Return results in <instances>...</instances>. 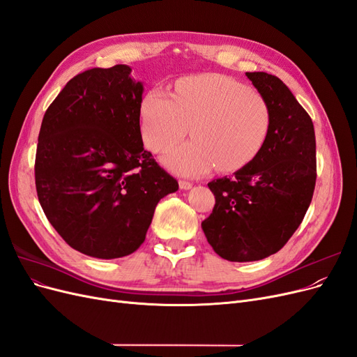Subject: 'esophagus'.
I'll return each instance as SVG.
<instances>
[{
    "label": "esophagus",
    "instance_id": "obj_1",
    "mask_svg": "<svg viewBox=\"0 0 357 357\" xmlns=\"http://www.w3.org/2000/svg\"><path fill=\"white\" fill-rule=\"evenodd\" d=\"M178 185H180V189H183V190H189V189L193 186L192 183L188 181V180H180Z\"/></svg>",
    "mask_w": 357,
    "mask_h": 357
}]
</instances>
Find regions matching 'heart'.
Masks as SVG:
<instances>
[{"instance_id":"obj_1","label":"heart","mask_w":357,"mask_h":357,"mask_svg":"<svg viewBox=\"0 0 357 357\" xmlns=\"http://www.w3.org/2000/svg\"><path fill=\"white\" fill-rule=\"evenodd\" d=\"M271 125L261 93L232 77L215 73L177 82L172 96L149 91L142 102V132L146 146L164 153L189 132L193 139L164 156L168 169L199 177L214 167L232 172L252 162L265 144Z\"/></svg>"}]
</instances>
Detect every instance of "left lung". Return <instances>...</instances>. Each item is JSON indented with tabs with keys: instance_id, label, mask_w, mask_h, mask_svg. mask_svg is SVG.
Returning <instances> with one entry per match:
<instances>
[{
	"instance_id": "1",
	"label": "left lung",
	"mask_w": 357,
	"mask_h": 357,
	"mask_svg": "<svg viewBox=\"0 0 357 357\" xmlns=\"http://www.w3.org/2000/svg\"><path fill=\"white\" fill-rule=\"evenodd\" d=\"M271 114L257 156L208 183L213 213L201 226L213 250L231 262H252L277 253L298 229L316 186V135L311 117L278 77L245 73Z\"/></svg>"
}]
</instances>
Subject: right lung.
<instances>
[{
    "label": "right lung",
    "mask_w": 357,
    "mask_h": 357,
    "mask_svg": "<svg viewBox=\"0 0 357 357\" xmlns=\"http://www.w3.org/2000/svg\"><path fill=\"white\" fill-rule=\"evenodd\" d=\"M128 66L73 77L43 117L37 197L74 250L117 259L143 244L160 198L178 189L143 147V83Z\"/></svg>",
    "instance_id": "add662e5"
}]
</instances>
